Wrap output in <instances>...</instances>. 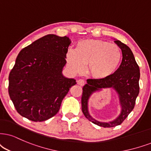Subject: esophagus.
Segmentation results:
<instances>
[{
  "mask_svg": "<svg viewBox=\"0 0 151 151\" xmlns=\"http://www.w3.org/2000/svg\"><path fill=\"white\" fill-rule=\"evenodd\" d=\"M77 83L79 86H83L85 85L86 81H84V80H83V79H79L77 81Z\"/></svg>",
  "mask_w": 151,
  "mask_h": 151,
  "instance_id": "obj_1",
  "label": "esophagus"
}]
</instances>
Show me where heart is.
Here are the masks:
<instances>
[{"instance_id": "1", "label": "heart", "mask_w": 151, "mask_h": 151, "mask_svg": "<svg viewBox=\"0 0 151 151\" xmlns=\"http://www.w3.org/2000/svg\"><path fill=\"white\" fill-rule=\"evenodd\" d=\"M122 53L115 44L102 40L87 39L77 43L75 50L66 53L70 69L79 73L87 65V73L93 79L103 80L111 77L121 64Z\"/></svg>"}]
</instances>
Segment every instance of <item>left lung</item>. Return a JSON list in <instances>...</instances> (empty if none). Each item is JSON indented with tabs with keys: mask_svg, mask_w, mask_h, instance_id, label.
Instances as JSON below:
<instances>
[{
	"mask_svg": "<svg viewBox=\"0 0 151 151\" xmlns=\"http://www.w3.org/2000/svg\"><path fill=\"white\" fill-rule=\"evenodd\" d=\"M122 51L121 65L111 77L103 80L87 79V83L83 87L81 97V109L85 117L93 123L104 127H111L121 125L133 110L135 101L139 93V81L140 78L139 67L135 60L132 51L121 41H114ZM104 88H113L117 93L122 106V111L115 120L110 122H100L89 115L88 100L93 92Z\"/></svg>",
	"mask_w": 151,
	"mask_h": 151,
	"instance_id": "obj_1",
	"label": "left lung"
}]
</instances>
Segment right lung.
Returning <instances> with one entry per match:
<instances>
[{"instance_id": "obj_1", "label": "right lung", "mask_w": 151, "mask_h": 151, "mask_svg": "<svg viewBox=\"0 0 151 151\" xmlns=\"http://www.w3.org/2000/svg\"><path fill=\"white\" fill-rule=\"evenodd\" d=\"M70 43L67 36L49 34L19 53L9 75L8 92L21 116L41 122L58 113L65 96L77 83L62 73Z\"/></svg>"}]
</instances>
